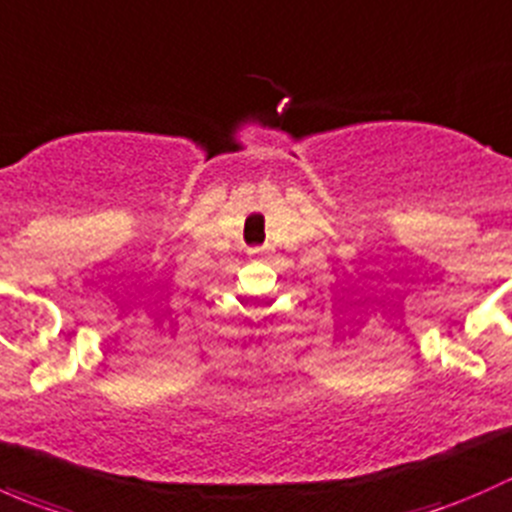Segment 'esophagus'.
I'll list each match as a JSON object with an SVG mask.
<instances>
[{
	"instance_id": "esophagus-1",
	"label": "esophagus",
	"mask_w": 512,
	"mask_h": 512,
	"mask_svg": "<svg viewBox=\"0 0 512 512\" xmlns=\"http://www.w3.org/2000/svg\"><path fill=\"white\" fill-rule=\"evenodd\" d=\"M250 255L252 257H262V255H265V247H250Z\"/></svg>"
}]
</instances>
